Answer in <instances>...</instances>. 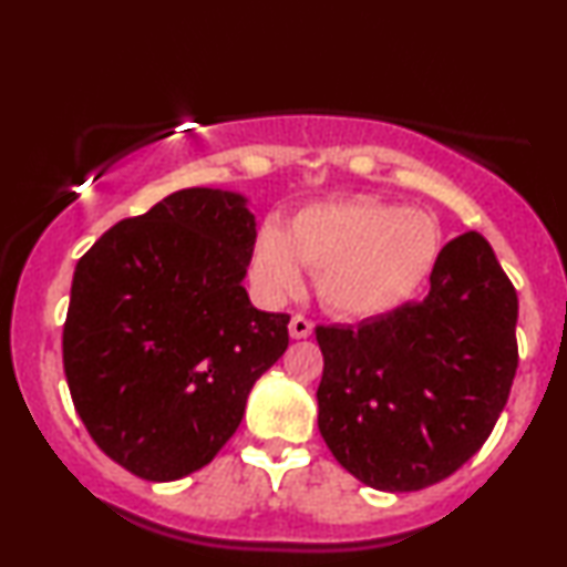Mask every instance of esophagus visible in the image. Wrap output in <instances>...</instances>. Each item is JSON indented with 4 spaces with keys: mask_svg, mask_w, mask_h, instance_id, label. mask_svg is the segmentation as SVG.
<instances>
[{
    "mask_svg": "<svg viewBox=\"0 0 567 567\" xmlns=\"http://www.w3.org/2000/svg\"><path fill=\"white\" fill-rule=\"evenodd\" d=\"M289 336H291L293 340L309 338V336H312V322H309L307 317L293 315V317H291V322H289Z\"/></svg>",
    "mask_w": 567,
    "mask_h": 567,
    "instance_id": "esophagus-1",
    "label": "esophagus"
}]
</instances>
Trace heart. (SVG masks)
Listing matches in <instances>:
<instances>
[{"label":"heart","instance_id":"obj_1","mask_svg":"<svg viewBox=\"0 0 567 567\" xmlns=\"http://www.w3.org/2000/svg\"><path fill=\"white\" fill-rule=\"evenodd\" d=\"M439 258L431 216L371 196L317 200L262 224L250 250V281L266 301L301 289L312 270L317 297L346 320L390 315L417 293Z\"/></svg>","mask_w":567,"mask_h":567}]
</instances>
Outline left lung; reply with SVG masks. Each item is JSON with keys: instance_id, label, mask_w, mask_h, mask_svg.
Returning a JSON list of instances; mask_svg holds the SVG:
<instances>
[{"instance_id": "8db88e82", "label": "left lung", "mask_w": 567, "mask_h": 567, "mask_svg": "<svg viewBox=\"0 0 567 567\" xmlns=\"http://www.w3.org/2000/svg\"><path fill=\"white\" fill-rule=\"evenodd\" d=\"M518 299L477 231L444 245L429 297L359 324L317 328V425L363 485L410 493L480 452L518 367Z\"/></svg>"}]
</instances>
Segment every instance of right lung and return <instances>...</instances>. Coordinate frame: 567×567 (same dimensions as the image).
I'll list each match as a JSON object with an SVG mask.
<instances>
[{
    "instance_id": "add662e5",
    "label": "right lung",
    "mask_w": 567,
    "mask_h": 567,
    "mask_svg": "<svg viewBox=\"0 0 567 567\" xmlns=\"http://www.w3.org/2000/svg\"><path fill=\"white\" fill-rule=\"evenodd\" d=\"M255 227L243 193L183 188L76 262L66 384L95 444L136 477L206 467L289 346V315L255 309L243 286Z\"/></svg>"
}]
</instances>
